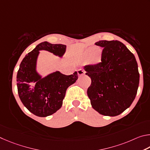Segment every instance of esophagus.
<instances>
[{"label":"esophagus","instance_id":"esophagus-1","mask_svg":"<svg viewBox=\"0 0 150 150\" xmlns=\"http://www.w3.org/2000/svg\"><path fill=\"white\" fill-rule=\"evenodd\" d=\"M78 74L79 76H82L85 74V71L83 69H79L78 70Z\"/></svg>","mask_w":150,"mask_h":150}]
</instances>
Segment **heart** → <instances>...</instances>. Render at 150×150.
I'll return each instance as SVG.
<instances>
[{
  "mask_svg": "<svg viewBox=\"0 0 150 150\" xmlns=\"http://www.w3.org/2000/svg\"><path fill=\"white\" fill-rule=\"evenodd\" d=\"M98 60H99V58H98V57H96V59H95V60H95V61H98Z\"/></svg>",
  "mask_w": 150,
  "mask_h": 150,
  "instance_id": "b5f03b06",
  "label": "heart"
}]
</instances>
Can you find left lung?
<instances>
[{
    "instance_id": "left-lung-1",
    "label": "left lung",
    "mask_w": 150,
    "mask_h": 150,
    "mask_svg": "<svg viewBox=\"0 0 150 150\" xmlns=\"http://www.w3.org/2000/svg\"><path fill=\"white\" fill-rule=\"evenodd\" d=\"M101 62L84 67L91 83L87 93L101 115L115 117L128 108L137 93L140 74L134 55L119 41H99Z\"/></svg>"
}]
</instances>
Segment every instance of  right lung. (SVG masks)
Here are the masks:
<instances>
[{
	"instance_id": "1",
	"label": "right lung",
	"mask_w": 150,
	"mask_h": 150,
	"mask_svg": "<svg viewBox=\"0 0 150 150\" xmlns=\"http://www.w3.org/2000/svg\"><path fill=\"white\" fill-rule=\"evenodd\" d=\"M46 50L62 57L66 46L42 42L25 55L17 74L18 92L21 101L31 113L40 117L51 115L60 109L67 88L78 80V73L64 75L55 72L42 78L36 72L39 51Z\"/></svg>"
}]
</instances>
